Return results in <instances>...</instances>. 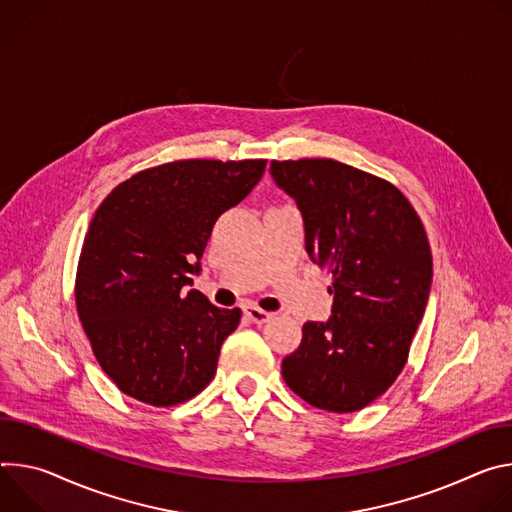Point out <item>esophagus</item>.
<instances>
[{
	"label": "esophagus",
	"mask_w": 512,
	"mask_h": 512,
	"mask_svg": "<svg viewBox=\"0 0 512 512\" xmlns=\"http://www.w3.org/2000/svg\"><path fill=\"white\" fill-rule=\"evenodd\" d=\"M244 313H246V317H248L250 321H254V323H266V321L272 317V313H268V311H264V309H260V307H256V305H246V307H244Z\"/></svg>",
	"instance_id": "esophagus-1"
}]
</instances>
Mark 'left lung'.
<instances>
[{
  "instance_id": "8db88e82",
  "label": "left lung",
  "mask_w": 512,
  "mask_h": 512,
  "mask_svg": "<svg viewBox=\"0 0 512 512\" xmlns=\"http://www.w3.org/2000/svg\"><path fill=\"white\" fill-rule=\"evenodd\" d=\"M274 183L297 201L305 248L331 272V317L307 321L282 378L309 405L354 413L407 364L423 319L433 260L409 199L384 179L331 158L272 160Z\"/></svg>"
}]
</instances>
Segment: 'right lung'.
<instances>
[{
	"label": "right lung",
	"instance_id": "1",
	"mask_svg": "<svg viewBox=\"0 0 512 512\" xmlns=\"http://www.w3.org/2000/svg\"><path fill=\"white\" fill-rule=\"evenodd\" d=\"M266 160H175L113 189L83 242L75 301L103 372L132 399L173 407L215 376L242 311L191 289L221 213L264 175Z\"/></svg>",
	"mask_w": 512,
	"mask_h": 512
}]
</instances>
